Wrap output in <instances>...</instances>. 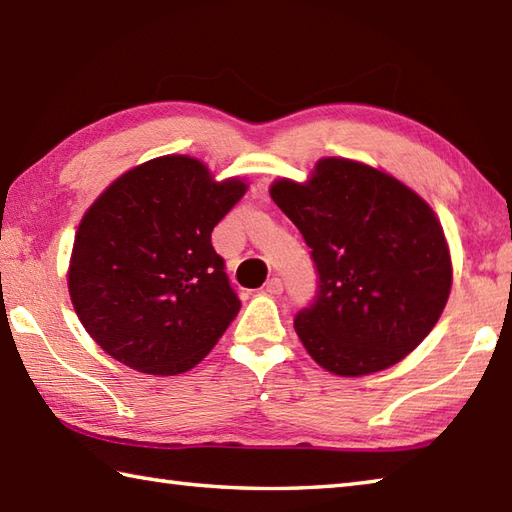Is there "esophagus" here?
<instances>
[{
	"label": "esophagus",
	"instance_id": "1",
	"mask_svg": "<svg viewBox=\"0 0 512 512\" xmlns=\"http://www.w3.org/2000/svg\"><path fill=\"white\" fill-rule=\"evenodd\" d=\"M264 293H268V295H282V293H284V284H282V279H279V277L268 279L266 286H264Z\"/></svg>",
	"mask_w": 512,
	"mask_h": 512
}]
</instances>
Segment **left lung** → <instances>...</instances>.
Instances as JSON below:
<instances>
[{
	"instance_id": "obj_1",
	"label": "left lung",
	"mask_w": 512,
	"mask_h": 512,
	"mask_svg": "<svg viewBox=\"0 0 512 512\" xmlns=\"http://www.w3.org/2000/svg\"><path fill=\"white\" fill-rule=\"evenodd\" d=\"M270 197L302 233L317 295L295 330L319 366L342 377L384 370L424 342L448 302L444 230L395 177L328 157L308 184L279 179Z\"/></svg>"
}]
</instances>
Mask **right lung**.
Wrapping results in <instances>:
<instances>
[{
    "label": "right lung",
    "mask_w": 512,
    "mask_h": 512,
    "mask_svg": "<svg viewBox=\"0 0 512 512\" xmlns=\"http://www.w3.org/2000/svg\"><path fill=\"white\" fill-rule=\"evenodd\" d=\"M246 193L186 155L128 170L88 208L68 290L88 335L139 373L179 375L202 362L239 313L210 233Z\"/></svg>",
    "instance_id": "add662e5"
}]
</instances>
